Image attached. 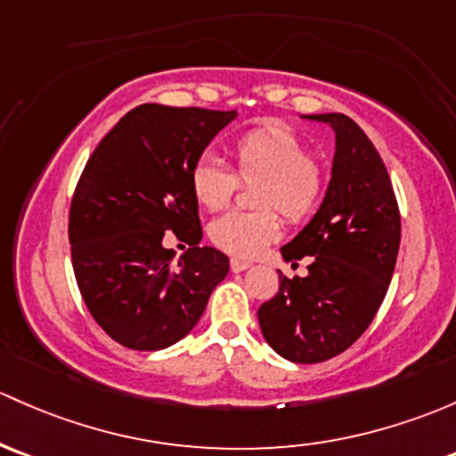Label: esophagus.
Returning a JSON list of instances; mask_svg holds the SVG:
<instances>
[{"label":"esophagus","instance_id":"1","mask_svg":"<svg viewBox=\"0 0 456 456\" xmlns=\"http://www.w3.org/2000/svg\"><path fill=\"white\" fill-rule=\"evenodd\" d=\"M248 266H251V265H248V262H244V260H236V257H233V260H232V271H233V273L247 271Z\"/></svg>","mask_w":456,"mask_h":456}]
</instances>
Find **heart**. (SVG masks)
Returning a JSON list of instances; mask_svg holds the SVG:
<instances>
[{
  "label": "heart",
  "instance_id": "obj_1",
  "mask_svg": "<svg viewBox=\"0 0 456 456\" xmlns=\"http://www.w3.org/2000/svg\"><path fill=\"white\" fill-rule=\"evenodd\" d=\"M236 175L244 183L257 181L253 203L257 212H229L209 224V238L218 248L236 257H256L280 238V209L286 218H308L325 194V167L297 133L284 126H262L238 137L232 146ZM236 175L216 157H200L191 167L194 199L209 212L227 208L236 191Z\"/></svg>",
  "mask_w": 456,
  "mask_h": 456
}]
</instances>
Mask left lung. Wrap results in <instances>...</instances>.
Masks as SVG:
<instances>
[{
  "mask_svg": "<svg viewBox=\"0 0 456 456\" xmlns=\"http://www.w3.org/2000/svg\"><path fill=\"white\" fill-rule=\"evenodd\" d=\"M334 131V159L323 203L281 247L286 262L313 256L308 275L289 280L260 305L266 343L290 362H323L345 352L376 316L400 248V212L389 172L352 118L301 115Z\"/></svg>",
  "mask_w": 456,
  "mask_h": 456,
  "instance_id": "1",
  "label": "left lung"
}]
</instances>
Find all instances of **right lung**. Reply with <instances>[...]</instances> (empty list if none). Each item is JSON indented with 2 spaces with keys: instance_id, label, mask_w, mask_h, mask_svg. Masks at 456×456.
<instances>
[{
  "instance_id": "1",
  "label": "right lung",
  "mask_w": 456,
  "mask_h": 456,
  "mask_svg": "<svg viewBox=\"0 0 456 456\" xmlns=\"http://www.w3.org/2000/svg\"><path fill=\"white\" fill-rule=\"evenodd\" d=\"M236 111L142 104L98 143L69 209L71 265L95 323L119 345L157 352L191 332L229 257L203 238L191 167ZM175 231L191 248L163 247Z\"/></svg>"
}]
</instances>
